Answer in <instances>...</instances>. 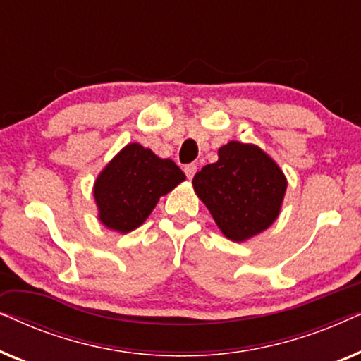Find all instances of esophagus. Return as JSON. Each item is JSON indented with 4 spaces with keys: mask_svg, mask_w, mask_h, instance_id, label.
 Returning <instances> with one entry per match:
<instances>
[{
    "mask_svg": "<svg viewBox=\"0 0 361 361\" xmlns=\"http://www.w3.org/2000/svg\"><path fill=\"white\" fill-rule=\"evenodd\" d=\"M184 172H185V176L189 177V179H192V177H194L195 172H197V166L195 164H187L184 167Z\"/></svg>",
    "mask_w": 361,
    "mask_h": 361,
    "instance_id": "esophagus-1",
    "label": "esophagus"
}]
</instances>
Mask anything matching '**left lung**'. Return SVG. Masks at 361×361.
Returning <instances> with one entry per match:
<instances>
[{"label":"left lung","instance_id":"left-lung-1","mask_svg":"<svg viewBox=\"0 0 361 361\" xmlns=\"http://www.w3.org/2000/svg\"><path fill=\"white\" fill-rule=\"evenodd\" d=\"M192 184L221 233L246 241L278 219L288 180L258 146L230 141L219 149V161L202 167Z\"/></svg>","mask_w":361,"mask_h":361}]
</instances>
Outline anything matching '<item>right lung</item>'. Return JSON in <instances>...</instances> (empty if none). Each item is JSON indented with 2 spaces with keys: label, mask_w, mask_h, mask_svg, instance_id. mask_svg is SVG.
<instances>
[{
  "label": "right lung",
  "mask_w": 361,
  "mask_h": 361,
  "mask_svg": "<svg viewBox=\"0 0 361 361\" xmlns=\"http://www.w3.org/2000/svg\"><path fill=\"white\" fill-rule=\"evenodd\" d=\"M185 179L174 161L161 159L147 147H123L97 177L93 195L98 219L106 228L128 233L137 228L166 195Z\"/></svg>",
  "instance_id": "obj_1"
}]
</instances>
